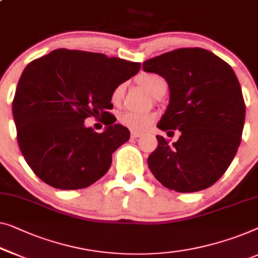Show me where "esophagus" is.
<instances>
[{
  "mask_svg": "<svg viewBox=\"0 0 258 258\" xmlns=\"http://www.w3.org/2000/svg\"><path fill=\"white\" fill-rule=\"evenodd\" d=\"M142 136V133H138V132H132V138H138Z\"/></svg>",
  "mask_w": 258,
  "mask_h": 258,
  "instance_id": "esophagus-1",
  "label": "esophagus"
}]
</instances>
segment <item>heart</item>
Segmentation results:
<instances>
[{"instance_id": "b5f03b06", "label": "heart", "mask_w": 258, "mask_h": 258, "mask_svg": "<svg viewBox=\"0 0 258 258\" xmlns=\"http://www.w3.org/2000/svg\"><path fill=\"white\" fill-rule=\"evenodd\" d=\"M136 83L144 87L149 93H151L155 98L164 95L167 88V83L162 76L156 73H142L136 78ZM123 95H124V84L117 85L113 89L110 95L111 103L114 106H120ZM156 121V114L154 113H134V111H125L118 116V122L132 132H145Z\"/></svg>"}]
</instances>
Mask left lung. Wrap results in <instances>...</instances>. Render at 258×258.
Returning a JSON list of instances; mask_svg holds the SVG:
<instances>
[{"mask_svg":"<svg viewBox=\"0 0 258 258\" xmlns=\"http://www.w3.org/2000/svg\"><path fill=\"white\" fill-rule=\"evenodd\" d=\"M143 70L169 84L170 103L157 126L180 132L172 144L156 136L149 169L175 192L210 187L229 167L243 132L245 103L233 69L205 48L181 47L144 61Z\"/></svg>","mask_w":258,"mask_h":258,"instance_id":"1","label":"left lung"}]
</instances>
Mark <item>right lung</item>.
<instances>
[{
  "mask_svg": "<svg viewBox=\"0 0 258 258\" xmlns=\"http://www.w3.org/2000/svg\"><path fill=\"white\" fill-rule=\"evenodd\" d=\"M140 69V62L67 48L27 65L13 115L18 147L37 177L54 188L79 189L106 174L113 152L130 137L108 111L111 92ZM92 116L107 125L103 133L85 128Z\"/></svg>",
  "mask_w": 258,
  "mask_h": 258,
  "instance_id": "1",
  "label": "right lung"
}]
</instances>
